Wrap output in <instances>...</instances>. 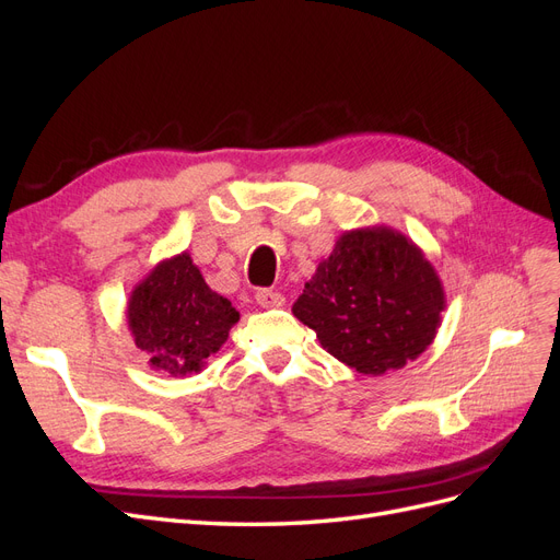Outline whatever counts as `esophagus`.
<instances>
[{"label":"esophagus","mask_w":560,"mask_h":560,"mask_svg":"<svg viewBox=\"0 0 560 560\" xmlns=\"http://www.w3.org/2000/svg\"><path fill=\"white\" fill-rule=\"evenodd\" d=\"M254 299H257V303L261 308H280L284 303V296L276 290H257V294H254Z\"/></svg>","instance_id":"1"}]
</instances>
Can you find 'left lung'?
<instances>
[{"instance_id": "8db88e82", "label": "left lung", "mask_w": 560, "mask_h": 560, "mask_svg": "<svg viewBox=\"0 0 560 560\" xmlns=\"http://www.w3.org/2000/svg\"><path fill=\"white\" fill-rule=\"evenodd\" d=\"M446 306L434 266L387 226L346 231L322 259L292 313L322 348L366 376L416 360Z\"/></svg>"}]
</instances>
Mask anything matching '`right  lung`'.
Listing matches in <instances>:
<instances>
[{
  "label": "right lung",
  "instance_id": "right-lung-1",
  "mask_svg": "<svg viewBox=\"0 0 560 560\" xmlns=\"http://www.w3.org/2000/svg\"><path fill=\"white\" fill-rule=\"evenodd\" d=\"M241 319L231 301L212 292L186 252L161 261L135 287L128 329L151 369L171 376L200 371Z\"/></svg>",
  "mask_w": 560,
  "mask_h": 560
}]
</instances>
